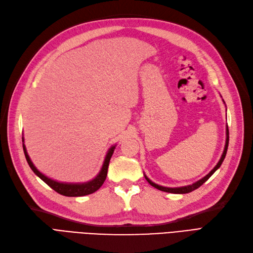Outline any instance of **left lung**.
Listing matches in <instances>:
<instances>
[{
  "mask_svg": "<svg viewBox=\"0 0 253 253\" xmlns=\"http://www.w3.org/2000/svg\"><path fill=\"white\" fill-rule=\"evenodd\" d=\"M226 144H225V149H224V152H223V155H221V157H220V159H219V162L217 163V165L213 168V169L209 172V174H207L205 177H203L202 179H200L198 181H196V182H194V183H192V185H189V186H185V187H178V188H168V187H163V186H159V185H157V183H155V182H153L152 180H150L147 176L144 175V177H145V179L148 180V182L150 183L151 186H153L154 188H156V189H158V190H160V191H164V192H168V193H176V194H185V193H189V192H192V191H194V190H196L197 188H200L204 182H206L207 180H208L210 177H211V175L215 172L218 168L220 167V165L223 164V162H224V159H225V157H226V154H227V150H228V143H229V129H228V126H227V128H226Z\"/></svg>",
  "mask_w": 253,
  "mask_h": 253,
  "instance_id": "obj_1",
  "label": "left lung"
}]
</instances>
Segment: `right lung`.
I'll return each instance as SVG.
<instances>
[{"instance_id":"obj_1","label":"right lung","mask_w":253,"mask_h":253,"mask_svg":"<svg viewBox=\"0 0 253 253\" xmlns=\"http://www.w3.org/2000/svg\"><path fill=\"white\" fill-rule=\"evenodd\" d=\"M23 141V150H24V154L26 157L27 163L30 167V169L34 171V173L39 176V177L45 182L47 183V185L58 192L61 195H64V196H71V197H76V196H84V195H88L96 192V191L100 188L103 182L106 178V175H108V169H109V164H110V160L111 157L114 153L115 147L116 145H113L112 148H110V150L106 153V156L104 159V163L102 165V168L99 174L96 176L94 179H91L87 182H82V183H67V182H59L53 180L51 178H48L47 176H45L44 174H42L39 170L37 169V168L34 166L33 162L30 160L28 154H27V151H26V147L24 144V138H22Z\"/></svg>"}]
</instances>
